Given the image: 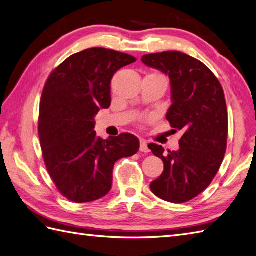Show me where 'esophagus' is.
Here are the masks:
<instances>
[{"label":"esophagus","mask_w":256,"mask_h":256,"mask_svg":"<svg viewBox=\"0 0 256 256\" xmlns=\"http://www.w3.org/2000/svg\"><path fill=\"white\" fill-rule=\"evenodd\" d=\"M140 150L143 152V153H148V152H150V148L148 146V142H146V140H143V138L140 140Z\"/></svg>","instance_id":"esophagus-1"}]
</instances>
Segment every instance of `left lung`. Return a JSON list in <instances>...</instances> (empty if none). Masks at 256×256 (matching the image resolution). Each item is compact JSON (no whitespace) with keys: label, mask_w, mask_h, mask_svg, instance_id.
Segmentation results:
<instances>
[{"label":"left lung","mask_w":256,"mask_h":256,"mask_svg":"<svg viewBox=\"0 0 256 256\" xmlns=\"http://www.w3.org/2000/svg\"><path fill=\"white\" fill-rule=\"evenodd\" d=\"M142 62L170 77L172 104L166 118L182 132L178 150L148 145L164 162V172L150 182V190L168 202H186L209 186L224 160L228 138L224 89L204 64L180 52L150 54Z\"/></svg>","instance_id":"obj_1"}]
</instances>
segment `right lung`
<instances>
[{"label": "right lung", "instance_id": "right-lung-1", "mask_svg": "<svg viewBox=\"0 0 256 256\" xmlns=\"http://www.w3.org/2000/svg\"><path fill=\"white\" fill-rule=\"evenodd\" d=\"M136 58L106 48H89L68 57L54 70L42 90L38 134L42 157L57 189L77 204L110 192L114 164L138 153L133 134L102 140L94 116L111 104L113 74Z\"/></svg>", "mask_w": 256, "mask_h": 256}]
</instances>
